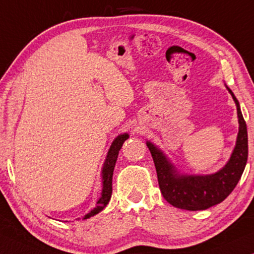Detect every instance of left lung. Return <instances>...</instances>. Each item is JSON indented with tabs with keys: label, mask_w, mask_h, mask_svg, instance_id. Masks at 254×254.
Returning <instances> with one entry per match:
<instances>
[{
	"label": "left lung",
	"mask_w": 254,
	"mask_h": 254,
	"mask_svg": "<svg viewBox=\"0 0 254 254\" xmlns=\"http://www.w3.org/2000/svg\"><path fill=\"white\" fill-rule=\"evenodd\" d=\"M237 105L239 131L230 161L221 171L210 176H179L163 152L148 142L154 159L158 185L164 199L173 207L186 210H204L220 203L237 185L248 162V128L237 98L230 89Z\"/></svg>",
	"instance_id": "left-lung-1"
}]
</instances>
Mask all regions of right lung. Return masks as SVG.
<instances>
[{
  "mask_svg": "<svg viewBox=\"0 0 254 254\" xmlns=\"http://www.w3.org/2000/svg\"><path fill=\"white\" fill-rule=\"evenodd\" d=\"M128 138L127 134L119 135L116 140L113 141L112 145H111L109 154H107V158L105 161V164H104L103 168V192L102 196L99 197V200L97 201L96 208L93 210L90 211L89 214H86L84 216L85 218H89L93 216V215L98 214L99 211H102L104 208L106 207V204L109 203L111 199V195H112V176H113V170L114 166H116V162L118 158V154H119V150L123 147V143Z\"/></svg>",
  "mask_w": 254,
  "mask_h": 254,
  "instance_id": "obj_1",
  "label": "right lung"
}]
</instances>
